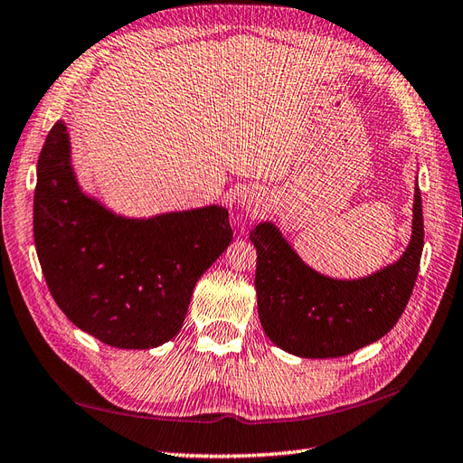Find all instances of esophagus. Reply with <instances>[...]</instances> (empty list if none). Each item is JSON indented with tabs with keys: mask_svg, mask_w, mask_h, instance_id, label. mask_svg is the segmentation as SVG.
Listing matches in <instances>:
<instances>
[{
	"mask_svg": "<svg viewBox=\"0 0 463 463\" xmlns=\"http://www.w3.org/2000/svg\"><path fill=\"white\" fill-rule=\"evenodd\" d=\"M240 204L247 212L257 213L263 206V193L259 188H245L243 193L240 194Z\"/></svg>",
	"mask_w": 463,
	"mask_h": 463,
	"instance_id": "esophagus-1",
	"label": "esophagus"
}]
</instances>
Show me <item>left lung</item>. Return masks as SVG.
<instances>
[{"instance_id":"obj_1","label":"left lung","mask_w":463,"mask_h":463,"mask_svg":"<svg viewBox=\"0 0 463 463\" xmlns=\"http://www.w3.org/2000/svg\"><path fill=\"white\" fill-rule=\"evenodd\" d=\"M250 240L257 250L259 320L269 340L298 357H342L377 342L407 308L424 247L420 188H414L409 247L399 261L364 279L317 273L270 222L257 223Z\"/></svg>"}]
</instances>
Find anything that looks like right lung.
Masks as SVG:
<instances>
[{
    "label": "right lung",
    "instance_id": "1",
    "mask_svg": "<svg viewBox=\"0 0 463 463\" xmlns=\"http://www.w3.org/2000/svg\"><path fill=\"white\" fill-rule=\"evenodd\" d=\"M33 235L51 295L74 326L111 347L151 349L183 328L198 279L230 245L228 210L133 220L86 196L64 121L37 163Z\"/></svg>",
    "mask_w": 463,
    "mask_h": 463
}]
</instances>
